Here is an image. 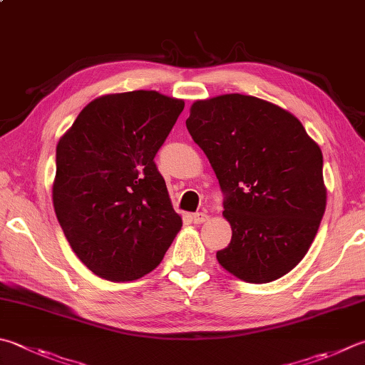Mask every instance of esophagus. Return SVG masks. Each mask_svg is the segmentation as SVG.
<instances>
[{
  "mask_svg": "<svg viewBox=\"0 0 365 365\" xmlns=\"http://www.w3.org/2000/svg\"><path fill=\"white\" fill-rule=\"evenodd\" d=\"M208 215L206 212H195V215H192V221H194V224H203L208 221Z\"/></svg>",
  "mask_w": 365,
  "mask_h": 365,
  "instance_id": "esophagus-1",
  "label": "esophagus"
}]
</instances>
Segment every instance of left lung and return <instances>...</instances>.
<instances>
[{
	"label": "left lung",
	"mask_w": 365,
	"mask_h": 365,
	"mask_svg": "<svg viewBox=\"0 0 365 365\" xmlns=\"http://www.w3.org/2000/svg\"><path fill=\"white\" fill-rule=\"evenodd\" d=\"M185 125L225 194L232 240L217 262L246 283L284 277L310 250L326 211L318 143L287 109L242 93L194 101Z\"/></svg>",
	"instance_id": "obj_1"
}]
</instances>
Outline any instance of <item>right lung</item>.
Wrapping results in <instances>:
<instances>
[{"label":"right lung","mask_w":365,"mask_h":365,"mask_svg":"<svg viewBox=\"0 0 365 365\" xmlns=\"http://www.w3.org/2000/svg\"><path fill=\"white\" fill-rule=\"evenodd\" d=\"M184 109L155 91L108 93L82 109L57 144L52 202L71 250L109 281L162 262L181 230L154 157Z\"/></svg>","instance_id":"obj_1"}]
</instances>
